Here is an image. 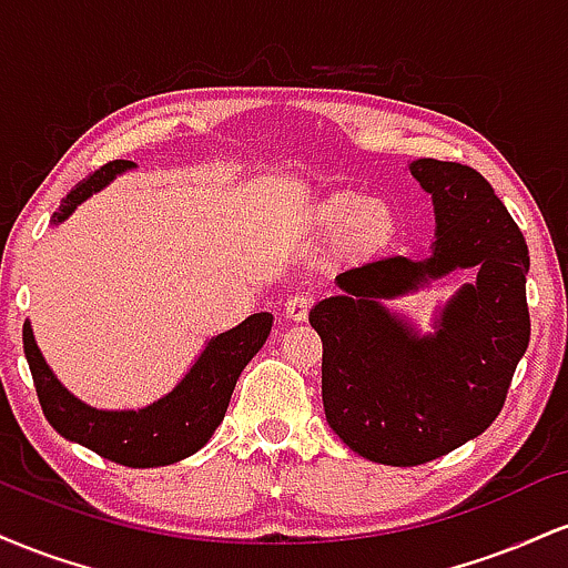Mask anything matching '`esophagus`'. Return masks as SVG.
I'll list each match as a JSON object with an SVG mask.
<instances>
[{
    "label": "esophagus",
    "instance_id": "obj_1",
    "mask_svg": "<svg viewBox=\"0 0 568 568\" xmlns=\"http://www.w3.org/2000/svg\"><path fill=\"white\" fill-rule=\"evenodd\" d=\"M310 310H312V296H306V293H293L288 302H285V317H288V321H296V323L306 321Z\"/></svg>",
    "mask_w": 568,
    "mask_h": 568
}]
</instances>
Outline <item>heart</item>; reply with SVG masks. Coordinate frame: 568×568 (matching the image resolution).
I'll use <instances>...</instances> for the list:
<instances>
[{"label": "heart", "instance_id": "b5f03b06", "mask_svg": "<svg viewBox=\"0 0 568 568\" xmlns=\"http://www.w3.org/2000/svg\"><path fill=\"white\" fill-rule=\"evenodd\" d=\"M323 232L342 234L349 230V240L357 251H374L393 237L395 216L389 205L366 200L361 194H334L317 213Z\"/></svg>", "mask_w": 568, "mask_h": 568}]
</instances>
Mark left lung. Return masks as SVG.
I'll list each match as a JSON object with an SVG mask.
<instances>
[{
    "mask_svg": "<svg viewBox=\"0 0 568 568\" xmlns=\"http://www.w3.org/2000/svg\"><path fill=\"white\" fill-rule=\"evenodd\" d=\"M410 175L435 205L433 253L374 258L336 275L338 296L312 306L323 338V408L355 454L393 467L425 465L478 438L505 406L529 347V247L478 171L416 160ZM454 268L476 280L449 300L433 335H419L389 297Z\"/></svg>",
    "mask_w": 568,
    "mask_h": 568,
    "instance_id": "1",
    "label": "left lung"
}]
</instances>
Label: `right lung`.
I'll use <instances>...</instances> for the list:
<instances>
[{
    "instance_id": "add662e5",
    "label": "right lung",
    "mask_w": 568,
    "mask_h": 568,
    "mask_svg": "<svg viewBox=\"0 0 568 568\" xmlns=\"http://www.w3.org/2000/svg\"><path fill=\"white\" fill-rule=\"evenodd\" d=\"M130 168L133 162L114 160L90 173L63 197L53 213V224L67 221L80 202L101 192ZM270 331V312H256L237 328L213 336L184 379L160 400L139 410H98L71 395L44 363L29 321L23 323V352L34 376L39 406L55 433L116 465L165 467L200 452L211 440L224 422L234 384L251 357L264 347Z\"/></svg>"
}]
</instances>
